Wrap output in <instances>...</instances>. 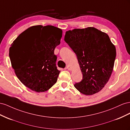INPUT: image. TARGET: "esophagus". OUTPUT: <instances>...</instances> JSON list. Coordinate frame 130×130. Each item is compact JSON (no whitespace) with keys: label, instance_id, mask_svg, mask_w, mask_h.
Wrapping results in <instances>:
<instances>
[{"label":"esophagus","instance_id":"esophagus-1","mask_svg":"<svg viewBox=\"0 0 130 130\" xmlns=\"http://www.w3.org/2000/svg\"><path fill=\"white\" fill-rule=\"evenodd\" d=\"M66 69H67L68 70H71V66H70L69 65H67V66H66Z\"/></svg>","mask_w":130,"mask_h":130}]
</instances>
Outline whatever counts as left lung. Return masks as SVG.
Returning <instances> with one entry per match:
<instances>
[{"instance_id": "8db88e82", "label": "left lung", "mask_w": 130, "mask_h": 130, "mask_svg": "<svg viewBox=\"0 0 130 130\" xmlns=\"http://www.w3.org/2000/svg\"><path fill=\"white\" fill-rule=\"evenodd\" d=\"M65 41L77 55L83 79L74 86L82 94L91 95L101 90L112 74L116 47L108 35L94 27L66 32Z\"/></svg>"}]
</instances>
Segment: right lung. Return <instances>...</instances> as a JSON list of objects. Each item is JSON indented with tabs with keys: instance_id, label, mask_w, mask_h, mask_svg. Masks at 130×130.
<instances>
[{
	"instance_id": "right-lung-1",
	"label": "right lung",
	"mask_w": 130,
	"mask_h": 130,
	"mask_svg": "<svg viewBox=\"0 0 130 130\" xmlns=\"http://www.w3.org/2000/svg\"><path fill=\"white\" fill-rule=\"evenodd\" d=\"M62 31L52 25H34L13 41L9 49L12 68L25 86L38 92L46 91L57 82L54 50L60 43Z\"/></svg>"
}]
</instances>
